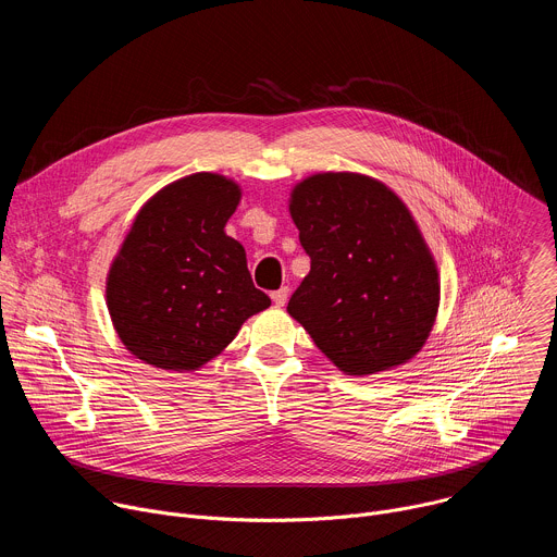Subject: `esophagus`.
<instances>
[{"label":"esophagus","mask_w":557,"mask_h":557,"mask_svg":"<svg viewBox=\"0 0 557 557\" xmlns=\"http://www.w3.org/2000/svg\"><path fill=\"white\" fill-rule=\"evenodd\" d=\"M271 299H273V304H275V306H284V304H286V299H288V288H286V286H282V288L273 290V293H271Z\"/></svg>","instance_id":"34e87169"}]
</instances>
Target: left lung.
Listing matches in <instances>:
<instances>
[{
    "label": "left lung",
    "mask_w": 557,
    "mask_h": 557,
    "mask_svg": "<svg viewBox=\"0 0 557 557\" xmlns=\"http://www.w3.org/2000/svg\"><path fill=\"white\" fill-rule=\"evenodd\" d=\"M290 215L310 273L290 317L346 374L412 359L425 344L438 273L406 205L359 174H317L293 189Z\"/></svg>",
    "instance_id": "8db88e82"
}]
</instances>
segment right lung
Returning <instances> with one entry per match:
<instances>
[{"mask_svg":"<svg viewBox=\"0 0 557 557\" xmlns=\"http://www.w3.org/2000/svg\"><path fill=\"white\" fill-rule=\"evenodd\" d=\"M237 202L235 183L194 174L158 191L136 215L110 269L108 310L138 359L196 370L271 306L253 286L243 245L224 233Z\"/></svg>","mask_w":557,"mask_h":557,"instance_id":"right-lung-1","label":"right lung"}]
</instances>
